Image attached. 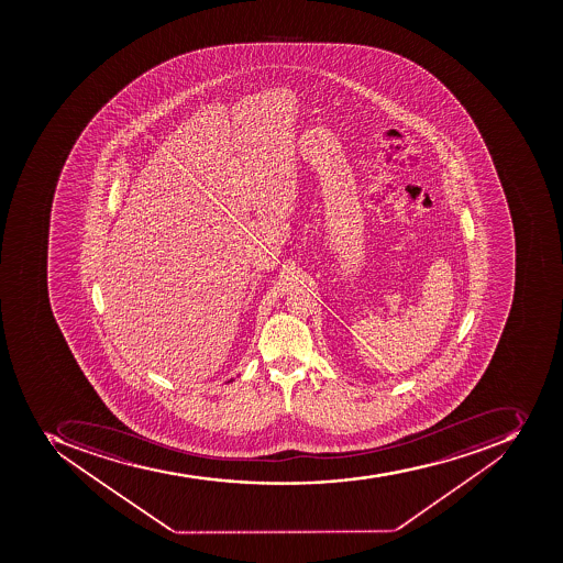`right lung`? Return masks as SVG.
<instances>
[{"label":"right lung","mask_w":563,"mask_h":563,"mask_svg":"<svg viewBox=\"0 0 563 563\" xmlns=\"http://www.w3.org/2000/svg\"><path fill=\"white\" fill-rule=\"evenodd\" d=\"M229 382H232V378H231V380H229Z\"/></svg>","instance_id":"1"}]
</instances>
